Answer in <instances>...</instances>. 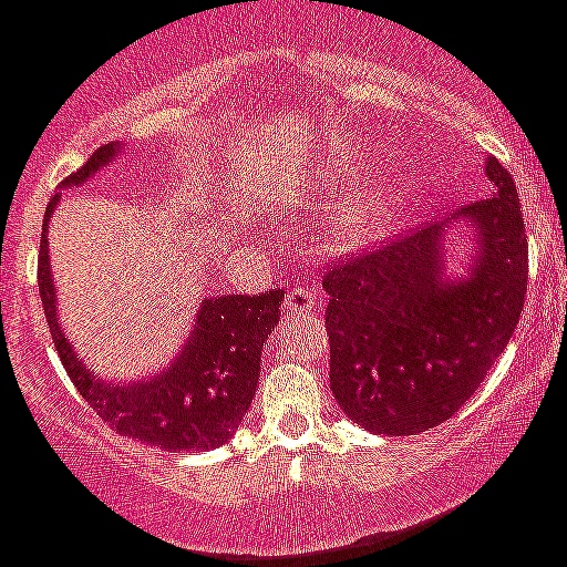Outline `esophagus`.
Segmentation results:
<instances>
[{
    "label": "esophagus",
    "instance_id": "34e87169",
    "mask_svg": "<svg viewBox=\"0 0 567 567\" xmlns=\"http://www.w3.org/2000/svg\"><path fill=\"white\" fill-rule=\"evenodd\" d=\"M322 309V298L311 287H298L287 295V303L284 311L287 315H311V311Z\"/></svg>",
    "mask_w": 567,
    "mask_h": 567
}]
</instances>
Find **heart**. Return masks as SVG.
I'll list each match as a JSON object with an SVG mask.
<instances>
[{
	"mask_svg": "<svg viewBox=\"0 0 567 567\" xmlns=\"http://www.w3.org/2000/svg\"><path fill=\"white\" fill-rule=\"evenodd\" d=\"M398 208H401V192L395 186H375L370 192L344 199L328 228L339 245H361V241L375 239L390 225Z\"/></svg>",
	"mask_w": 567,
	"mask_h": 567,
	"instance_id": "b5f03b06",
	"label": "heart"
}]
</instances>
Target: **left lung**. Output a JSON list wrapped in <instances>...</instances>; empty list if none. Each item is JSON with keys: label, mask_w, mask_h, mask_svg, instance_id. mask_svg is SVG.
<instances>
[{"label": "left lung", "mask_w": 567, "mask_h": 567, "mask_svg": "<svg viewBox=\"0 0 567 567\" xmlns=\"http://www.w3.org/2000/svg\"><path fill=\"white\" fill-rule=\"evenodd\" d=\"M493 192L462 208L476 225L471 275H442L445 228L361 250L322 275L331 392L353 423L409 436L454 417L504 353L523 311L529 241L515 181L495 158Z\"/></svg>", "instance_id": "8db88e82"}]
</instances>
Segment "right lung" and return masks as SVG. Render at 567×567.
<instances>
[{
    "label": "right lung",
    "mask_w": 567,
    "mask_h": 567,
    "mask_svg": "<svg viewBox=\"0 0 567 567\" xmlns=\"http://www.w3.org/2000/svg\"><path fill=\"white\" fill-rule=\"evenodd\" d=\"M113 155L116 144L100 147L74 175L63 181V186L89 181ZM58 197L61 194L52 197L47 217L55 208ZM38 289H41L52 342L80 395L113 431L172 454L206 451L234 436L256 395L261 348L278 322L280 300H284L280 289L261 292L256 298L250 295L208 298L199 309L186 348L175 355L164 373L138 384L113 386L94 379L80 364L58 326L47 230L41 234V252H38Z\"/></svg>",
    "instance_id": "add662e5"
}]
</instances>
